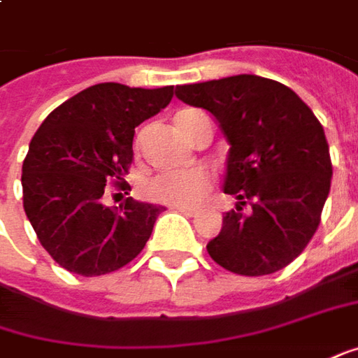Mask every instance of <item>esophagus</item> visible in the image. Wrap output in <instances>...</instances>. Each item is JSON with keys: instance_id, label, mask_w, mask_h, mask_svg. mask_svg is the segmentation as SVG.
<instances>
[{"instance_id": "34e87169", "label": "esophagus", "mask_w": 358, "mask_h": 358, "mask_svg": "<svg viewBox=\"0 0 358 358\" xmlns=\"http://www.w3.org/2000/svg\"><path fill=\"white\" fill-rule=\"evenodd\" d=\"M176 212H180V214H184V216H188V217H194L196 214H198V210L196 208H174Z\"/></svg>"}]
</instances>
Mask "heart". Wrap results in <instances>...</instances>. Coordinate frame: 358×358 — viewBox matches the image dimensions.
<instances>
[{
	"label": "heart",
	"mask_w": 358,
	"mask_h": 358,
	"mask_svg": "<svg viewBox=\"0 0 358 358\" xmlns=\"http://www.w3.org/2000/svg\"><path fill=\"white\" fill-rule=\"evenodd\" d=\"M212 190V176L203 168L160 172L146 184L150 200L168 203L174 208L198 206Z\"/></svg>",
	"instance_id": "obj_1"
}]
</instances>
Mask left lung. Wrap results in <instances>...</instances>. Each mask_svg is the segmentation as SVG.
Listing matches in <instances>:
<instances>
[{"mask_svg": "<svg viewBox=\"0 0 358 358\" xmlns=\"http://www.w3.org/2000/svg\"><path fill=\"white\" fill-rule=\"evenodd\" d=\"M176 96L208 110L229 144L224 192L238 203L210 257L250 278L283 269L313 238L331 190L321 122L289 87L257 75L178 85Z\"/></svg>", "mask_w": 358, "mask_h": 358, "instance_id": "1", "label": "left lung"}]
</instances>
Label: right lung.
Wrapping results in <instances>:
<instances>
[{
    "mask_svg": "<svg viewBox=\"0 0 358 358\" xmlns=\"http://www.w3.org/2000/svg\"><path fill=\"white\" fill-rule=\"evenodd\" d=\"M172 94V85H93L57 106L35 132L23 160V208L41 245L71 273L117 271L146 245L164 206L129 198L113 210L103 196L108 182L129 174L134 129Z\"/></svg>",
    "mask_w": 358,
    "mask_h": 358,
    "instance_id": "obj_1",
    "label": "right lung"
}]
</instances>
